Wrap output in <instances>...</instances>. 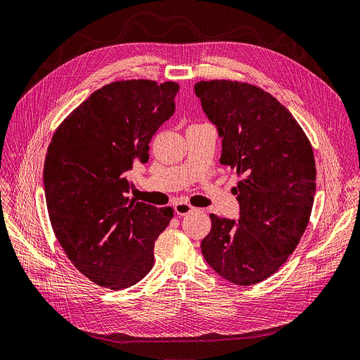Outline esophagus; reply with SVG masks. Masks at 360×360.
Here are the masks:
<instances>
[{"label":"esophagus","instance_id":"obj_1","mask_svg":"<svg viewBox=\"0 0 360 360\" xmlns=\"http://www.w3.org/2000/svg\"><path fill=\"white\" fill-rule=\"evenodd\" d=\"M193 210H195V208H193L192 205L186 204V202H177V204L174 205V211H176L177 215H186V214L192 212Z\"/></svg>","mask_w":360,"mask_h":360}]
</instances>
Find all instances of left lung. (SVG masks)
<instances>
[{"label":"left lung","mask_w":360,"mask_h":360,"mask_svg":"<svg viewBox=\"0 0 360 360\" xmlns=\"http://www.w3.org/2000/svg\"><path fill=\"white\" fill-rule=\"evenodd\" d=\"M195 94L221 137L220 164L240 177L232 189L239 220L211 214L200 250L220 276L250 286L286 262L307 227L316 191L311 145L290 110L255 85L199 81Z\"/></svg>","instance_id":"1"}]
</instances>
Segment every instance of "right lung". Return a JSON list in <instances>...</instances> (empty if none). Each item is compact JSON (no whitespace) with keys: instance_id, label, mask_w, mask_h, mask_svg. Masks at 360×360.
<instances>
[{"instance_id":"add662e5","label":"right lung","mask_w":360,"mask_h":360,"mask_svg":"<svg viewBox=\"0 0 360 360\" xmlns=\"http://www.w3.org/2000/svg\"><path fill=\"white\" fill-rule=\"evenodd\" d=\"M177 82L117 81L94 91L57 128L44 164L54 235L94 283L124 290L145 278L172 208L128 198V174L174 113Z\"/></svg>"}]
</instances>
